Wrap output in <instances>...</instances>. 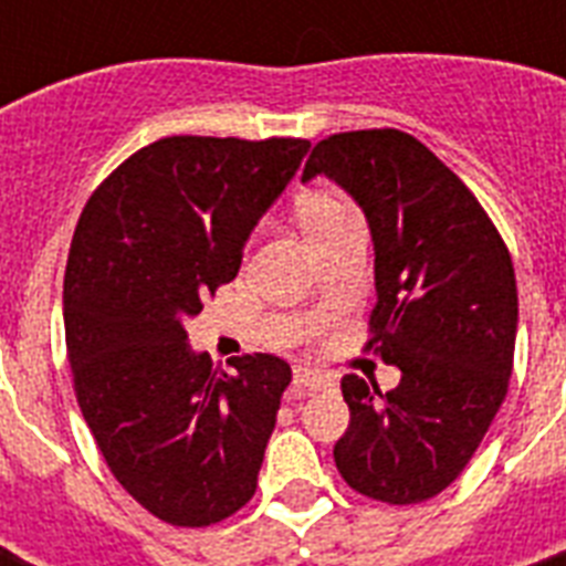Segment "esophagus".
Returning a JSON list of instances; mask_svg holds the SVG:
<instances>
[{"instance_id": "34e87169", "label": "esophagus", "mask_w": 566, "mask_h": 566, "mask_svg": "<svg viewBox=\"0 0 566 566\" xmlns=\"http://www.w3.org/2000/svg\"><path fill=\"white\" fill-rule=\"evenodd\" d=\"M293 387H296V390H323V387H332V378L319 370L296 367V370H293Z\"/></svg>"}]
</instances>
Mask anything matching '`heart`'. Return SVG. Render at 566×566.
Wrapping results in <instances>:
<instances>
[{"mask_svg":"<svg viewBox=\"0 0 566 566\" xmlns=\"http://www.w3.org/2000/svg\"><path fill=\"white\" fill-rule=\"evenodd\" d=\"M346 213H353V208H346L340 199L326 193H314L302 202L300 220L305 226V231H308V238H314L319 231H326L328 226H335L337 220H344Z\"/></svg>","mask_w":566,"mask_h":566,"instance_id":"heart-1","label":"heart"}]
</instances>
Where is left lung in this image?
Instances as JSON below:
<instances>
[{"label":"left lung","mask_w":566,"mask_h":566,"mask_svg":"<svg viewBox=\"0 0 566 566\" xmlns=\"http://www.w3.org/2000/svg\"><path fill=\"white\" fill-rule=\"evenodd\" d=\"M328 176L367 213L376 247L370 340L402 378L381 394L355 373L335 464L353 491L413 505L470 464L509 394L517 340L511 252L473 190L399 128L340 132L311 149L302 181Z\"/></svg>","instance_id":"left-lung-1"}]
</instances>
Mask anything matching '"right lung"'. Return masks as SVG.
I'll use <instances>...</instances> for the list:
<instances>
[{
	"label": "right lung",
	"instance_id": "1",
	"mask_svg": "<svg viewBox=\"0 0 566 566\" xmlns=\"http://www.w3.org/2000/svg\"><path fill=\"white\" fill-rule=\"evenodd\" d=\"M302 137L176 135L137 149L75 226L64 273L73 387L105 464L170 526L231 517L258 488L291 367L188 346L185 319L240 270L243 243L308 153Z\"/></svg>",
	"mask_w": 566,
	"mask_h": 566
}]
</instances>
